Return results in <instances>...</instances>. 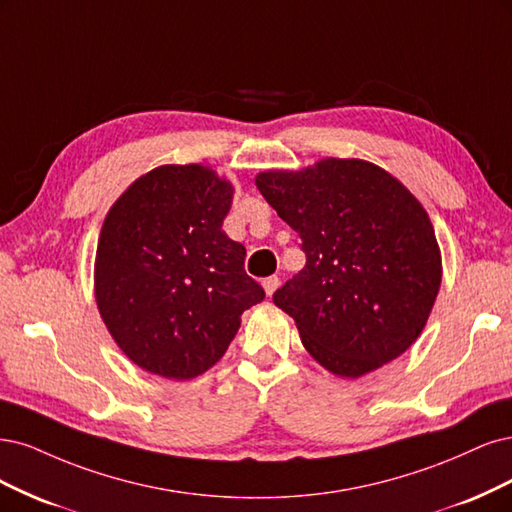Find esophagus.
I'll return each mask as SVG.
<instances>
[{
	"instance_id": "1",
	"label": "esophagus",
	"mask_w": 512,
	"mask_h": 512,
	"mask_svg": "<svg viewBox=\"0 0 512 512\" xmlns=\"http://www.w3.org/2000/svg\"><path fill=\"white\" fill-rule=\"evenodd\" d=\"M278 283H280V280H278V276H268V278H263V289H266V293L268 295H272L274 291H276V287H278Z\"/></svg>"
}]
</instances>
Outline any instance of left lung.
Returning a JSON list of instances; mask_svg holds the SVG:
<instances>
[{"label": "left lung", "instance_id": "obj_1", "mask_svg": "<svg viewBox=\"0 0 512 512\" xmlns=\"http://www.w3.org/2000/svg\"><path fill=\"white\" fill-rule=\"evenodd\" d=\"M255 185L302 240L306 266L272 300L298 323L306 351L349 378L400 357L440 289V251L423 206L359 159L263 172Z\"/></svg>", "mask_w": 512, "mask_h": 512}]
</instances>
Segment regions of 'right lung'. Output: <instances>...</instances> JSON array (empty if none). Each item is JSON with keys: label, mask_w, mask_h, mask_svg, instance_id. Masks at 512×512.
<instances>
[{"label": "right lung", "mask_w": 512, "mask_h": 512, "mask_svg": "<svg viewBox=\"0 0 512 512\" xmlns=\"http://www.w3.org/2000/svg\"><path fill=\"white\" fill-rule=\"evenodd\" d=\"M232 185L204 166H161L108 212L95 300L121 351L146 372L185 381L212 368L240 315L266 298L246 249L221 229Z\"/></svg>", "instance_id": "add662e5"}]
</instances>
